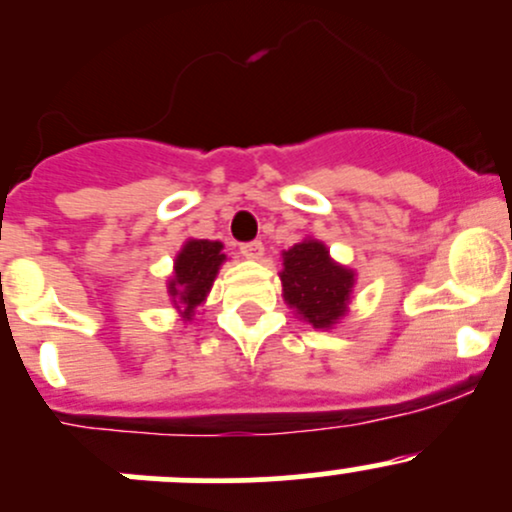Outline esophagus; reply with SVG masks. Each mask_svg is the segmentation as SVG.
Masks as SVG:
<instances>
[{"label":"esophagus","instance_id":"1","mask_svg":"<svg viewBox=\"0 0 512 512\" xmlns=\"http://www.w3.org/2000/svg\"><path fill=\"white\" fill-rule=\"evenodd\" d=\"M240 252L247 257V260H260L262 252H265V245L260 240H250V242H242Z\"/></svg>","mask_w":512,"mask_h":512}]
</instances>
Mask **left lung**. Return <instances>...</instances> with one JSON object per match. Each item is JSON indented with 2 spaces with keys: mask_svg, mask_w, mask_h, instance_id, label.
<instances>
[{
  "mask_svg": "<svg viewBox=\"0 0 512 512\" xmlns=\"http://www.w3.org/2000/svg\"><path fill=\"white\" fill-rule=\"evenodd\" d=\"M282 287L289 307L312 327L327 329L347 312L354 272L329 260L322 242L304 240L285 252Z\"/></svg>",
  "mask_w": 512,
  "mask_h": 512,
  "instance_id": "obj_1",
  "label": "left lung"
}]
</instances>
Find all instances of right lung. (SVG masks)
Returning <instances> with one entry per match:
<instances>
[{"instance_id": "1", "label": "right lung", "mask_w": 512, "mask_h": 512, "mask_svg": "<svg viewBox=\"0 0 512 512\" xmlns=\"http://www.w3.org/2000/svg\"><path fill=\"white\" fill-rule=\"evenodd\" d=\"M220 250H223V245L210 240H190L180 250L168 292L173 297V302L178 299L185 307V319L193 317V309L203 302L208 289L213 287L215 275H218L220 265L225 260V255Z\"/></svg>"}]
</instances>
